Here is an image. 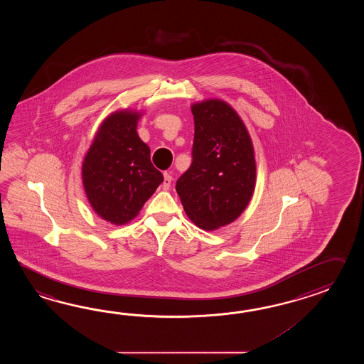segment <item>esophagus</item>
I'll return each mask as SVG.
<instances>
[{
	"label": "esophagus",
	"instance_id": "34e87169",
	"mask_svg": "<svg viewBox=\"0 0 364 364\" xmlns=\"http://www.w3.org/2000/svg\"><path fill=\"white\" fill-rule=\"evenodd\" d=\"M171 181H173V177H171V173H164V190H169V187H171Z\"/></svg>",
	"mask_w": 364,
	"mask_h": 364
}]
</instances>
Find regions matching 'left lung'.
<instances>
[{"label": "left lung", "instance_id": "8db88e82", "mask_svg": "<svg viewBox=\"0 0 364 364\" xmlns=\"http://www.w3.org/2000/svg\"><path fill=\"white\" fill-rule=\"evenodd\" d=\"M193 163L176 190L186 215L204 230L230 224L247 207L256 179L247 129L225 101L193 104Z\"/></svg>", "mask_w": 364, "mask_h": 364}]
</instances>
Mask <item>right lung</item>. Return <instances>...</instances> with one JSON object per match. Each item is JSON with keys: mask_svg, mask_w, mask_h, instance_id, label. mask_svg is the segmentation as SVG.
<instances>
[{"mask_svg": "<svg viewBox=\"0 0 364 364\" xmlns=\"http://www.w3.org/2000/svg\"><path fill=\"white\" fill-rule=\"evenodd\" d=\"M139 114L121 110L99 129L83 161L82 177L93 210L105 221L124 225L139 213L164 182L151 163V149L136 132Z\"/></svg>", "mask_w": 364, "mask_h": 364, "instance_id": "1", "label": "right lung"}]
</instances>
